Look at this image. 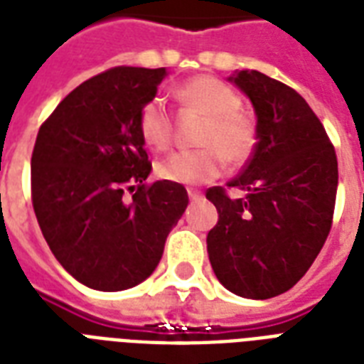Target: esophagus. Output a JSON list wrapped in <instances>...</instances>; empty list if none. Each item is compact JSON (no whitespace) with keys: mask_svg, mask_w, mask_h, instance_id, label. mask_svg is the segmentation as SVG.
Wrapping results in <instances>:
<instances>
[{"mask_svg":"<svg viewBox=\"0 0 364 364\" xmlns=\"http://www.w3.org/2000/svg\"><path fill=\"white\" fill-rule=\"evenodd\" d=\"M188 198L196 202V200H202V193L200 191H193V188H188Z\"/></svg>","mask_w":364,"mask_h":364,"instance_id":"obj_1","label":"esophagus"}]
</instances>
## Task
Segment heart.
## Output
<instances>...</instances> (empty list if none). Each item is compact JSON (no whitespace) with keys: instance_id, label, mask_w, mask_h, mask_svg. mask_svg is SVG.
I'll return each mask as SVG.
<instances>
[{"instance_id":"heart-1","label":"heart","mask_w":364,"mask_h":364,"mask_svg":"<svg viewBox=\"0 0 364 364\" xmlns=\"http://www.w3.org/2000/svg\"><path fill=\"white\" fill-rule=\"evenodd\" d=\"M185 107L205 117L200 130L198 151H179L156 164L159 177L181 185L210 183L221 176L223 160L240 168L253 156L257 149V126L240 111L238 94L211 75L188 79L173 90ZM137 128L143 141L153 149H166L173 136L170 111L162 100L153 98L143 105L137 115Z\"/></svg>"}]
</instances>
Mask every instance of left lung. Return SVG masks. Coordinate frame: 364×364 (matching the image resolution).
<instances>
[{
    "label": "left lung",
    "mask_w": 364,
    "mask_h": 364,
    "mask_svg": "<svg viewBox=\"0 0 364 364\" xmlns=\"http://www.w3.org/2000/svg\"><path fill=\"white\" fill-rule=\"evenodd\" d=\"M257 115V149L228 187H211L219 221L208 232L217 279L243 299L285 293L304 276L333 227L338 160L321 121L294 88L260 73L228 77Z\"/></svg>",
    "instance_id": "8db88e82"
}]
</instances>
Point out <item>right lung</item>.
Returning <instances> with one entry per match:
<instances>
[{"label":"right lung","instance_id":"obj_1","mask_svg":"<svg viewBox=\"0 0 364 364\" xmlns=\"http://www.w3.org/2000/svg\"><path fill=\"white\" fill-rule=\"evenodd\" d=\"M164 77L166 68H111L71 90L37 134V223L60 264L96 291L147 279L188 204L179 183H145L151 162L137 115Z\"/></svg>","mask_w":364,"mask_h":364}]
</instances>
